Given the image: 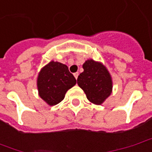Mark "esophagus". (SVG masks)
Segmentation results:
<instances>
[{
	"instance_id": "esophagus-1",
	"label": "esophagus",
	"mask_w": 152,
	"mask_h": 152,
	"mask_svg": "<svg viewBox=\"0 0 152 152\" xmlns=\"http://www.w3.org/2000/svg\"><path fill=\"white\" fill-rule=\"evenodd\" d=\"M78 76H79V73H78V72L74 73V76H75V78H76V79H77V77H78Z\"/></svg>"
}]
</instances>
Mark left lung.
Wrapping results in <instances>:
<instances>
[{
	"label": "left lung",
	"mask_w": 152,
	"mask_h": 152,
	"mask_svg": "<svg viewBox=\"0 0 152 152\" xmlns=\"http://www.w3.org/2000/svg\"><path fill=\"white\" fill-rule=\"evenodd\" d=\"M82 66L84 72L78 76L77 84L89 102L101 105L112 92V76L102 63L94 59L86 60Z\"/></svg>",
	"instance_id": "left-lung-1"
}]
</instances>
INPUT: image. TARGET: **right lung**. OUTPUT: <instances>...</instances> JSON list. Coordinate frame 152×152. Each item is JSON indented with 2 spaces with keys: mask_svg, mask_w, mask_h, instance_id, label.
<instances>
[{
  "mask_svg": "<svg viewBox=\"0 0 152 152\" xmlns=\"http://www.w3.org/2000/svg\"><path fill=\"white\" fill-rule=\"evenodd\" d=\"M76 80L65 64L51 61L40 69L37 85L38 94L48 105L59 103Z\"/></svg>",
  "mask_w": 152,
  "mask_h": 152,
  "instance_id": "obj_1",
  "label": "right lung"
}]
</instances>
